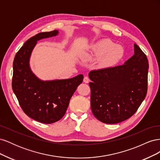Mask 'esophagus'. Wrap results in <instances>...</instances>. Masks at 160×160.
Instances as JSON below:
<instances>
[{
    "label": "esophagus",
    "instance_id": "1",
    "mask_svg": "<svg viewBox=\"0 0 160 160\" xmlns=\"http://www.w3.org/2000/svg\"><path fill=\"white\" fill-rule=\"evenodd\" d=\"M89 81H90V80H89L88 77H84V79H83V82H84V83H88Z\"/></svg>",
    "mask_w": 160,
    "mask_h": 160
}]
</instances>
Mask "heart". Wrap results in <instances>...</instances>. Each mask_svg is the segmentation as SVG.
Listing matches in <instances>:
<instances>
[{
  "instance_id": "1",
  "label": "heart",
  "mask_w": 160,
  "mask_h": 160,
  "mask_svg": "<svg viewBox=\"0 0 160 160\" xmlns=\"http://www.w3.org/2000/svg\"><path fill=\"white\" fill-rule=\"evenodd\" d=\"M123 54L124 49L122 46L114 45L109 39H103L91 46L85 59L91 60L99 58L98 66L101 68H106L117 63Z\"/></svg>"
}]
</instances>
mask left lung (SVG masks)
Instances as JSON below:
<instances>
[{"mask_svg": "<svg viewBox=\"0 0 160 160\" xmlns=\"http://www.w3.org/2000/svg\"><path fill=\"white\" fill-rule=\"evenodd\" d=\"M148 69L146 55L134 44V55L123 65L91 71V108L95 117L108 124L132 117L146 96Z\"/></svg>", "mask_w": 160, "mask_h": 160, "instance_id": "left-lung-1", "label": "left lung"}]
</instances>
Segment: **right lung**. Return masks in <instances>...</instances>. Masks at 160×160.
<instances>
[{"label": "right lung", "mask_w": 160, "mask_h": 160, "mask_svg": "<svg viewBox=\"0 0 160 160\" xmlns=\"http://www.w3.org/2000/svg\"><path fill=\"white\" fill-rule=\"evenodd\" d=\"M59 31L40 32L27 40L13 61L12 87L22 109L38 122L52 123L63 117L72 95L83 79L82 74L65 79L44 81L32 71L30 59L37 41L55 37Z\"/></svg>", "instance_id": "add662e5"}]
</instances>
